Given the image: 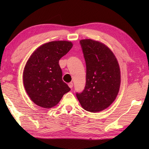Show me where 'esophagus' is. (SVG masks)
<instances>
[{
  "label": "esophagus",
  "mask_w": 149,
  "mask_h": 149,
  "mask_svg": "<svg viewBox=\"0 0 149 149\" xmlns=\"http://www.w3.org/2000/svg\"><path fill=\"white\" fill-rule=\"evenodd\" d=\"M68 86L70 88H73V83H70L68 84Z\"/></svg>",
  "instance_id": "34e87169"
}]
</instances>
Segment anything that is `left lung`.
I'll return each mask as SVG.
<instances>
[{
  "label": "left lung",
  "mask_w": 149,
  "mask_h": 149,
  "mask_svg": "<svg viewBox=\"0 0 149 149\" xmlns=\"http://www.w3.org/2000/svg\"><path fill=\"white\" fill-rule=\"evenodd\" d=\"M86 65V86L76 96L88 111L97 113L106 109L115 100L120 86L118 61L108 47L97 41H80Z\"/></svg>",
  "instance_id": "8db88e82"
}]
</instances>
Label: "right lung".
<instances>
[{
	"mask_svg": "<svg viewBox=\"0 0 149 149\" xmlns=\"http://www.w3.org/2000/svg\"><path fill=\"white\" fill-rule=\"evenodd\" d=\"M67 41H54L39 47L25 66V89L33 102L43 108L55 106L70 88L62 80L59 61L72 49Z\"/></svg>",
	"mask_w": 149,
	"mask_h": 149,
	"instance_id": "add662e5",
	"label": "right lung"
}]
</instances>
